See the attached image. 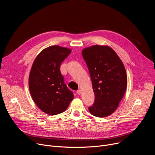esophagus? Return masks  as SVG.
I'll use <instances>...</instances> for the list:
<instances>
[{
    "instance_id": "1",
    "label": "esophagus",
    "mask_w": 155,
    "mask_h": 155,
    "mask_svg": "<svg viewBox=\"0 0 155 155\" xmlns=\"http://www.w3.org/2000/svg\"><path fill=\"white\" fill-rule=\"evenodd\" d=\"M77 94L80 95V94H81V93H82V91H81L80 89H78V90L77 91Z\"/></svg>"
}]
</instances>
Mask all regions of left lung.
<instances>
[{"mask_svg":"<svg viewBox=\"0 0 155 155\" xmlns=\"http://www.w3.org/2000/svg\"><path fill=\"white\" fill-rule=\"evenodd\" d=\"M91 77L95 101L88 107L91 114L105 117L114 112L127 88V75L123 61L108 46L94 45L82 51Z\"/></svg>","mask_w":155,"mask_h":155,"instance_id":"1","label":"left lung"}]
</instances>
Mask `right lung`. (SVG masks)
<instances>
[{
    "label": "right lung",
    "mask_w": 155,
    "mask_h": 155,
    "mask_svg": "<svg viewBox=\"0 0 155 155\" xmlns=\"http://www.w3.org/2000/svg\"><path fill=\"white\" fill-rule=\"evenodd\" d=\"M71 51L58 45L49 46L39 53L32 65L29 77L30 94L39 109L47 114L63 112L74 98L64 84L60 69Z\"/></svg>",
    "instance_id": "1"
}]
</instances>
